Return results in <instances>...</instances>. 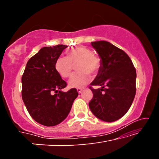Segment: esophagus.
Here are the masks:
<instances>
[{
	"label": "esophagus",
	"instance_id": "obj_1",
	"mask_svg": "<svg viewBox=\"0 0 159 159\" xmlns=\"http://www.w3.org/2000/svg\"><path fill=\"white\" fill-rule=\"evenodd\" d=\"M82 91H83V89L82 88H77V92L78 93H81Z\"/></svg>",
	"mask_w": 159,
	"mask_h": 159
}]
</instances>
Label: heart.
Returning a JSON list of instances; mask_svg holds the SVG:
<instances>
[{"instance_id": "b5f03b06", "label": "heart", "mask_w": 159, "mask_h": 159, "mask_svg": "<svg viewBox=\"0 0 159 159\" xmlns=\"http://www.w3.org/2000/svg\"><path fill=\"white\" fill-rule=\"evenodd\" d=\"M77 62V69L80 71L74 74L69 79L70 88H83L90 79V73L93 75H96L101 66V59L95 56L90 49L85 47H77L69 51L66 57L58 58L55 63V69L62 77L66 78L71 75L73 64Z\"/></svg>"}]
</instances>
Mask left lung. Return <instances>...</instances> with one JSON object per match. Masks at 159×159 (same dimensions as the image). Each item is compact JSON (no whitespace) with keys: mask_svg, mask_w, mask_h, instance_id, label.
Listing matches in <instances>:
<instances>
[{"mask_svg":"<svg viewBox=\"0 0 159 159\" xmlns=\"http://www.w3.org/2000/svg\"><path fill=\"white\" fill-rule=\"evenodd\" d=\"M101 58V66L90 89L93 93L89 103L90 111L102 121L112 122L129 109L136 93V70L122 50L107 41L91 43Z\"/></svg>","mask_w":159,"mask_h":159,"instance_id":"left-lung-1","label":"left lung"}]
</instances>
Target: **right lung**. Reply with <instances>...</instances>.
I'll use <instances>...</instances> for the list:
<instances>
[{"label": "right lung", "mask_w": 159, "mask_h": 159, "mask_svg": "<svg viewBox=\"0 0 159 159\" xmlns=\"http://www.w3.org/2000/svg\"><path fill=\"white\" fill-rule=\"evenodd\" d=\"M66 48L43 47L30 58L21 77V95L28 112L34 121L47 127L64 121L78 96L75 88L61 91L66 82L55 69L56 59Z\"/></svg>", "instance_id": "obj_1"}]
</instances>
